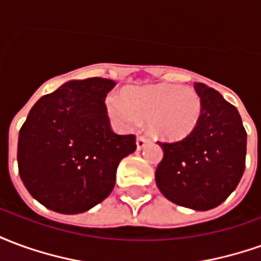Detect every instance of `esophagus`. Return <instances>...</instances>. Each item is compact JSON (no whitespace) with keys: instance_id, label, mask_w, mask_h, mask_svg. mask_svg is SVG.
Listing matches in <instances>:
<instances>
[{"instance_id":"34e87169","label":"esophagus","mask_w":261,"mask_h":261,"mask_svg":"<svg viewBox=\"0 0 261 261\" xmlns=\"http://www.w3.org/2000/svg\"><path fill=\"white\" fill-rule=\"evenodd\" d=\"M149 141H151V140L147 138V137H138V138H137V149H142Z\"/></svg>"}]
</instances>
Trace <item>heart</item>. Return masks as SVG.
<instances>
[{"instance_id":"b5f03b06","label":"heart","mask_w":261,"mask_h":261,"mask_svg":"<svg viewBox=\"0 0 261 261\" xmlns=\"http://www.w3.org/2000/svg\"><path fill=\"white\" fill-rule=\"evenodd\" d=\"M106 109L121 127H131L147 119L153 136L176 140L192 133L201 116L202 105L190 86L158 84L128 88L123 97L110 95Z\"/></svg>"}]
</instances>
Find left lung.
Here are the masks:
<instances>
[{"label":"left lung","mask_w":261,"mask_h":261,"mask_svg":"<svg viewBox=\"0 0 261 261\" xmlns=\"http://www.w3.org/2000/svg\"><path fill=\"white\" fill-rule=\"evenodd\" d=\"M201 116L179 141L159 142L164 158L156 168V186L181 207L207 211L218 207L236 189L245 172L246 130L238 109L204 84H194Z\"/></svg>","instance_id":"1"}]
</instances>
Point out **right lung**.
<instances>
[{
	"label": "right lung",
	"mask_w": 261,
	"mask_h": 261,
	"mask_svg": "<svg viewBox=\"0 0 261 261\" xmlns=\"http://www.w3.org/2000/svg\"><path fill=\"white\" fill-rule=\"evenodd\" d=\"M106 78L65 82L40 97L20 127L18 168L33 198L60 214L85 213L112 193L120 161L136 136L110 128Z\"/></svg>",
	"instance_id": "obj_1"
}]
</instances>
